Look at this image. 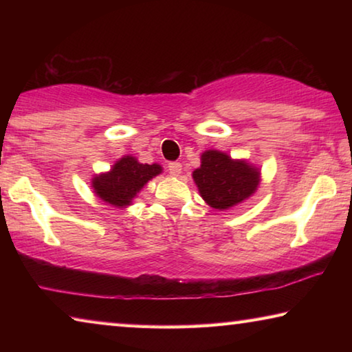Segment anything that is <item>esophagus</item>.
<instances>
[{
  "label": "esophagus",
  "instance_id": "1",
  "mask_svg": "<svg viewBox=\"0 0 352 352\" xmlns=\"http://www.w3.org/2000/svg\"><path fill=\"white\" fill-rule=\"evenodd\" d=\"M182 163H169L168 164V170H169V174L170 175H174V177H178L182 174Z\"/></svg>",
  "mask_w": 352,
  "mask_h": 352
}]
</instances>
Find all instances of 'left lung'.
Wrapping results in <instances>:
<instances>
[{
	"label": "left lung",
	"instance_id": "left-lung-1",
	"mask_svg": "<svg viewBox=\"0 0 352 352\" xmlns=\"http://www.w3.org/2000/svg\"><path fill=\"white\" fill-rule=\"evenodd\" d=\"M194 183L208 206L226 211L252 197L261 183V170L247 160L210 148L200 155V168L192 172Z\"/></svg>",
	"mask_w": 352,
	"mask_h": 352
}]
</instances>
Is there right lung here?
I'll return each mask as SVG.
<instances>
[{
	"label": "right lung",
	"mask_w": 352,
	"mask_h": 352,
	"mask_svg": "<svg viewBox=\"0 0 352 352\" xmlns=\"http://www.w3.org/2000/svg\"><path fill=\"white\" fill-rule=\"evenodd\" d=\"M163 168L158 163H140L132 155H124L111 166L110 170L91 178L93 192L115 208H127L138 197L141 189L160 175Z\"/></svg>",
	"instance_id": "obj_1"
}]
</instances>
